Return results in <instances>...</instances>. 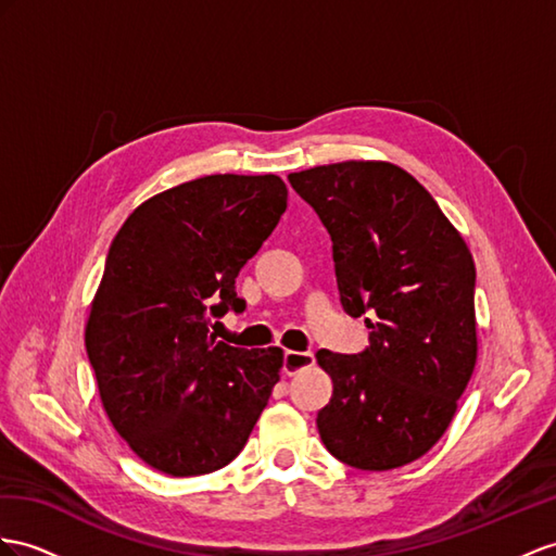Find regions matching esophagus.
I'll list each match as a JSON object with an SVG mask.
<instances>
[{
    "mask_svg": "<svg viewBox=\"0 0 556 556\" xmlns=\"http://www.w3.org/2000/svg\"><path fill=\"white\" fill-rule=\"evenodd\" d=\"M315 364V354L312 352H283V374L287 376H293L298 371H303V368Z\"/></svg>",
    "mask_w": 556,
    "mask_h": 556,
    "instance_id": "1",
    "label": "esophagus"
}]
</instances>
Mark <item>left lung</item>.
<instances>
[{
    "mask_svg": "<svg viewBox=\"0 0 556 556\" xmlns=\"http://www.w3.org/2000/svg\"><path fill=\"white\" fill-rule=\"evenodd\" d=\"M289 182L331 235L343 309L371 329L357 354L317 352L333 380L317 414L324 446L368 472L414 463L446 432L475 371L472 255L394 164L315 166Z\"/></svg>",
    "mask_w": 556,
    "mask_h": 556,
    "instance_id": "8db88e82",
    "label": "left lung"
}]
</instances>
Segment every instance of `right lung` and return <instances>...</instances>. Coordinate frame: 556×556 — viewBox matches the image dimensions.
<instances>
[{
  "label": "right lung",
  "instance_id": "obj_1",
  "mask_svg": "<svg viewBox=\"0 0 556 556\" xmlns=\"http://www.w3.org/2000/svg\"><path fill=\"white\" fill-rule=\"evenodd\" d=\"M283 211L273 174L204 176L148 199L112 239L87 352L108 418L164 475L235 460L279 380V348L225 345L211 326L247 309L237 275Z\"/></svg>",
  "mask_w": 556,
  "mask_h": 556
}]
</instances>
